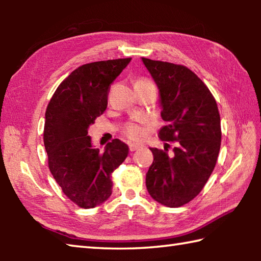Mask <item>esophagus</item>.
I'll return each instance as SVG.
<instances>
[{"label":"esophagus","mask_w":261,"mask_h":261,"mask_svg":"<svg viewBox=\"0 0 261 261\" xmlns=\"http://www.w3.org/2000/svg\"><path fill=\"white\" fill-rule=\"evenodd\" d=\"M141 148V145L140 144H129V149L131 152L137 151V149Z\"/></svg>","instance_id":"1"}]
</instances>
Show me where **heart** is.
Segmentation results:
<instances>
[{
	"label": "heart",
	"instance_id": "heart-1",
	"mask_svg": "<svg viewBox=\"0 0 261 261\" xmlns=\"http://www.w3.org/2000/svg\"><path fill=\"white\" fill-rule=\"evenodd\" d=\"M136 83H144L145 84V83H152V82L148 81V79L140 78ZM123 134H124L127 138L131 140H138V139L143 138L145 131H144V127L140 124H138V123L129 122L127 124H125L124 129H123Z\"/></svg>",
	"mask_w": 261,
	"mask_h": 261
}]
</instances>
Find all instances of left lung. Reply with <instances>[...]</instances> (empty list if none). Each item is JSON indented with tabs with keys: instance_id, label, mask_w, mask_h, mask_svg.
Here are the masks:
<instances>
[{
	"instance_id": "8db88e82",
	"label": "left lung",
	"mask_w": 261,
	"mask_h": 261,
	"mask_svg": "<svg viewBox=\"0 0 261 261\" xmlns=\"http://www.w3.org/2000/svg\"><path fill=\"white\" fill-rule=\"evenodd\" d=\"M143 62L160 91L166 125L159 138L177 141L173 155L166 148H149L154 160L146 188L154 200L175 208L196 198L213 173L221 146L220 114L208 87L189 68L145 57Z\"/></svg>"
}]
</instances>
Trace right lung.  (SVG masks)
<instances>
[{"instance_id": "right-lung-1", "label": "right lung", "mask_w": 261, "mask_h": 261, "mask_svg": "<svg viewBox=\"0 0 261 261\" xmlns=\"http://www.w3.org/2000/svg\"><path fill=\"white\" fill-rule=\"evenodd\" d=\"M131 57L81 65L62 82L46 109L43 144L48 167L70 200L82 208L102 204L113 191L112 173L129 153L113 139L103 152L93 148L88 127L107 108L110 85Z\"/></svg>"}]
</instances>
